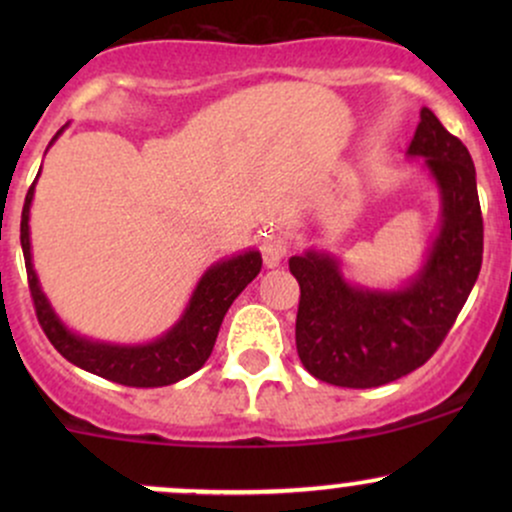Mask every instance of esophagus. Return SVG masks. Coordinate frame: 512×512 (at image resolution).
I'll use <instances>...</instances> for the list:
<instances>
[{
  "label": "esophagus",
  "instance_id": "1",
  "mask_svg": "<svg viewBox=\"0 0 512 512\" xmlns=\"http://www.w3.org/2000/svg\"><path fill=\"white\" fill-rule=\"evenodd\" d=\"M262 257L267 267H276L286 257V245L279 236H267L262 240Z\"/></svg>",
  "mask_w": 512,
  "mask_h": 512
}]
</instances>
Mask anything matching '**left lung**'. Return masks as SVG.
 Returning <instances> with one entry per match:
<instances>
[{
    "instance_id": "8db88e82",
    "label": "left lung",
    "mask_w": 512,
    "mask_h": 512,
    "mask_svg": "<svg viewBox=\"0 0 512 512\" xmlns=\"http://www.w3.org/2000/svg\"><path fill=\"white\" fill-rule=\"evenodd\" d=\"M407 156L424 158L440 199L438 233L414 274L383 289L351 281L334 252L308 248L289 260L301 286L296 349L322 383L363 390L424 366L477 284L484 221L467 146L421 108Z\"/></svg>"
}]
</instances>
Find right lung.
I'll return each instance as SVG.
<instances>
[{"label":"right lung","instance_id":"right-lung-1","mask_svg":"<svg viewBox=\"0 0 512 512\" xmlns=\"http://www.w3.org/2000/svg\"><path fill=\"white\" fill-rule=\"evenodd\" d=\"M64 129H67V125L52 137L50 146L57 142ZM38 178L40 170L35 175L31 190H28L26 204H23L21 211V248L35 313H38L40 325H43V332L48 334L52 346L74 366L127 387L173 385L202 368L211 356V349H214L223 315L228 313V308L240 296V291L260 274V250L248 248L238 252V255L221 257L219 262L209 264L207 272L199 276L195 291H192L190 301H187L182 315L175 320V325H170L166 332L158 334L151 342L117 344L86 337V334L67 327V322L55 313L33 267L31 204Z\"/></svg>","mask_w":512,"mask_h":512}]
</instances>
